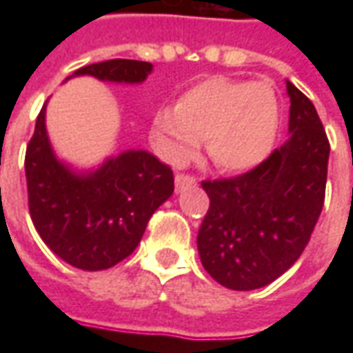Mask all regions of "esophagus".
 I'll use <instances>...</instances> for the list:
<instances>
[{"label":"esophagus","instance_id":"34e87169","mask_svg":"<svg viewBox=\"0 0 353 353\" xmlns=\"http://www.w3.org/2000/svg\"><path fill=\"white\" fill-rule=\"evenodd\" d=\"M192 185H196V179L192 176H187V174H177L176 176L177 191H183L185 187H192Z\"/></svg>","mask_w":353,"mask_h":353}]
</instances>
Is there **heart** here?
<instances>
[{"label":"heart","mask_w":353,"mask_h":353,"mask_svg":"<svg viewBox=\"0 0 353 353\" xmlns=\"http://www.w3.org/2000/svg\"><path fill=\"white\" fill-rule=\"evenodd\" d=\"M278 128L280 101L268 83L208 77L154 113L149 138L174 166L191 161L204 138L215 168L244 172L272 153Z\"/></svg>","instance_id":"heart-1"}]
</instances>
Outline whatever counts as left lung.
I'll return each mask as SVG.
<instances>
[{"instance_id": "obj_1", "label": "left lung", "mask_w": 353, "mask_h": 353, "mask_svg": "<svg viewBox=\"0 0 353 353\" xmlns=\"http://www.w3.org/2000/svg\"><path fill=\"white\" fill-rule=\"evenodd\" d=\"M289 138L242 176L202 181L210 210L200 225V261L234 291L268 285L293 265L323 208L329 139L318 111L288 81Z\"/></svg>"}]
</instances>
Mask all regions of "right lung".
Masks as SVG:
<instances>
[{
    "label": "right lung",
    "mask_w": 353,
    "mask_h": 353,
    "mask_svg": "<svg viewBox=\"0 0 353 353\" xmlns=\"http://www.w3.org/2000/svg\"><path fill=\"white\" fill-rule=\"evenodd\" d=\"M151 72L149 62L115 58L85 65L72 77L136 85ZM45 108L47 103L37 115L24 161L35 230L68 265L81 270L111 268L138 248L151 215L174 192V174L141 149L111 157L100 168L75 172L50 147Z\"/></svg>",
    "instance_id": "obj_1"
}]
</instances>
